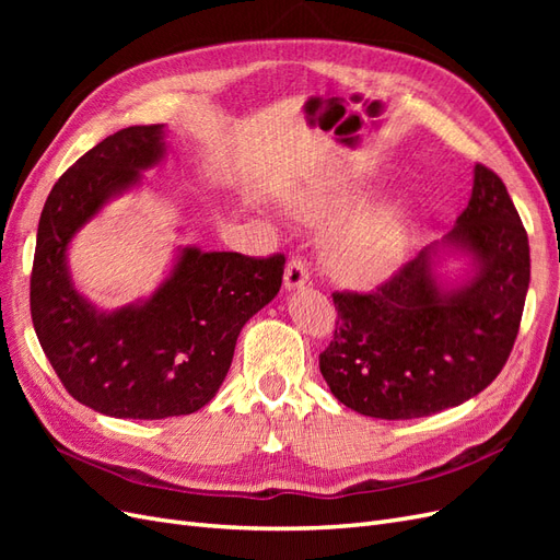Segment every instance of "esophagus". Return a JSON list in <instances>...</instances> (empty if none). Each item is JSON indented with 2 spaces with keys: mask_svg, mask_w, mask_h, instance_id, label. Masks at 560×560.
<instances>
[{
  "mask_svg": "<svg viewBox=\"0 0 560 560\" xmlns=\"http://www.w3.org/2000/svg\"><path fill=\"white\" fill-rule=\"evenodd\" d=\"M311 280V273H308V264L294 257L290 264H287L284 268V287L287 290H299V287L308 284Z\"/></svg>",
  "mask_w": 560,
  "mask_h": 560,
  "instance_id": "obj_1",
  "label": "esophagus"
}]
</instances>
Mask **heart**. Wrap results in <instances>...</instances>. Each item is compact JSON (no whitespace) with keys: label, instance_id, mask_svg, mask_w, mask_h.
Wrapping results in <instances>:
<instances>
[{"label":"heart","instance_id":"1","mask_svg":"<svg viewBox=\"0 0 560 560\" xmlns=\"http://www.w3.org/2000/svg\"><path fill=\"white\" fill-rule=\"evenodd\" d=\"M360 200L354 182L346 177L319 179L292 200L296 217L313 224L336 222L346 217ZM411 224L409 212L399 202L360 212L334 231L327 241L325 257L331 273L348 284H376L401 266L409 252Z\"/></svg>","mask_w":560,"mask_h":560}]
</instances>
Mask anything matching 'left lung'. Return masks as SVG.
<instances>
[{"instance_id": "8db88e82", "label": "left lung", "mask_w": 560, "mask_h": 560, "mask_svg": "<svg viewBox=\"0 0 560 560\" xmlns=\"http://www.w3.org/2000/svg\"><path fill=\"white\" fill-rule=\"evenodd\" d=\"M444 247L469 254L477 273L442 290L439 245L418 252L374 292H334L338 311L319 371L348 409L383 420L432 416L479 395L514 348L530 247L504 182L474 167L469 206Z\"/></svg>"}]
</instances>
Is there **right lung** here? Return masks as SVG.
Instances as JSON below:
<instances>
[{
  "instance_id": "add662e5",
  "label": "right lung",
  "mask_w": 560,
  "mask_h": 560,
  "mask_svg": "<svg viewBox=\"0 0 560 560\" xmlns=\"http://www.w3.org/2000/svg\"><path fill=\"white\" fill-rule=\"evenodd\" d=\"M163 154L159 124L109 135L56 182L37 229L30 311L39 343L67 393L114 418L161 420L202 409L229 374L245 322L276 299L284 273V254L184 247L154 296L95 311L74 290L67 245Z\"/></svg>"
}]
</instances>
